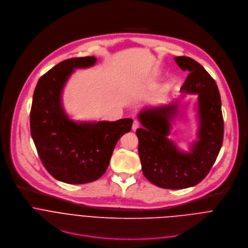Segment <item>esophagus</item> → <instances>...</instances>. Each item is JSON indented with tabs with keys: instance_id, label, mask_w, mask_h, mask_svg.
Wrapping results in <instances>:
<instances>
[{
	"instance_id": "34e87169",
	"label": "esophagus",
	"mask_w": 248,
	"mask_h": 248,
	"mask_svg": "<svg viewBox=\"0 0 248 248\" xmlns=\"http://www.w3.org/2000/svg\"><path fill=\"white\" fill-rule=\"evenodd\" d=\"M139 125H140L139 122L137 120H134L133 124H132V130H136L139 127Z\"/></svg>"
}]
</instances>
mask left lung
I'll return each mask as SVG.
<instances>
[{"mask_svg":"<svg viewBox=\"0 0 248 248\" xmlns=\"http://www.w3.org/2000/svg\"><path fill=\"white\" fill-rule=\"evenodd\" d=\"M183 70H188L183 93L197 94V140L189 152L180 150L168 136L179 103L148 107L138 115L142 128L136 130L138 153L145 178L168 189H183L199 184L210 171L224 138L222 103L218 86L206 69L193 59L175 57Z\"/></svg>","mask_w":248,"mask_h":248,"instance_id":"1","label":"left lung"}]
</instances>
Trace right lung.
Returning <instances> with one entry per match:
<instances>
[{
	"label": "right lung",
	"instance_id": "add662e5",
	"mask_svg": "<svg viewBox=\"0 0 248 248\" xmlns=\"http://www.w3.org/2000/svg\"><path fill=\"white\" fill-rule=\"evenodd\" d=\"M95 57L61 62L37 82L30 112V131L38 155L60 182L82 185L94 182L107 170L118 140L132 125L131 119L116 122H76L65 113L62 94L77 68L92 66Z\"/></svg>",
	"mask_w": 248,
	"mask_h": 248
}]
</instances>
